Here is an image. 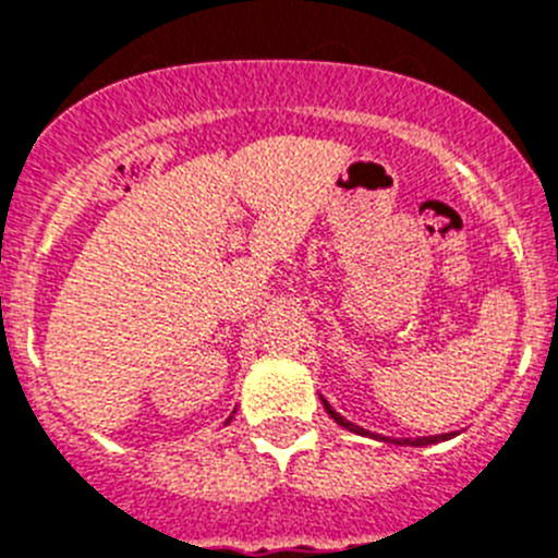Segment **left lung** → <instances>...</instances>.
<instances>
[{"label": "left lung", "instance_id": "obj_1", "mask_svg": "<svg viewBox=\"0 0 558 558\" xmlns=\"http://www.w3.org/2000/svg\"><path fill=\"white\" fill-rule=\"evenodd\" d=\"M322 402H324V408H327L329 416H332L340 427H347V430H352V433H360V436H368V430L352 425V422H347V418L340 416V413H335L327 399H322ZM447 438H450V433H445V436H425V438H388V441H391V445H405V447H425V445H436V441H447ZM383 441H386V438H383Z\"/></svg>", "mask_w": 558, "mask_h": 558}]
</instances>
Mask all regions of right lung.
<instances>
[{
    "mask_svg": "<svg viewBox=\"0 0 558 558\" xmlns=\"http://www.w3.org/2000/svg\"><path fill=\"white\" fill-rule=\"evenodd\" d=\"M229 418H231V416H229Z\"/></svg>",
    "mask_w": 558,
    "mask_h": 558,
    "instance_id": "obj_1",
    "label": "right lung"
}]
</instances>
